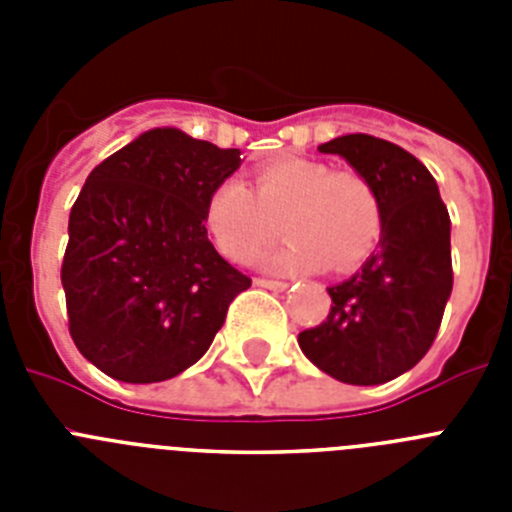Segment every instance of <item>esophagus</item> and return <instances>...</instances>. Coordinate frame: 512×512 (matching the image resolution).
<instances>
[{
	"mask_svg": "<svg viewBox=\"0 0 512 512\" xmlns=\"http://www.w3.org/2000/svg\"><path fill=\"white\" fill-rule=\"evenodd\" d=\"M253 284L264 289H274V292H284V289H287V284L277 282V279H253Z\"/></svg>",
	"mask_w": 512,
	"mask_h": 512,
	"instance_id": "obj_1",
	"label": "esophagus"
}]
</instances>
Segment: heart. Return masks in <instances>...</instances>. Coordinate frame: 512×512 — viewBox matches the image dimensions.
Listing matches in <instances>:
<instances>
[{
  "label": "heart",
  "mask_w": 512,
  "mask_h": 512,
  "mask_svg": "<svg viewBox=\"0 0 512 512\" xmlns=\"http://www.w3.org/2000/svg\"><path fill=\"white\" fill-rule=\"evenodd\" d=\"M205 225L233 261L251 259L282 225L289 241L261 259L266 269L351 271L382 235V200L361 171L284 158L253 176L251 189L238 179L217 184L205 202Z\"/></svg>",
  "instance_id": "b5f03b06"
}]
</instances>
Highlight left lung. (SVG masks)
Wrapping results in <instances>:
<instances>
[{
    "label": "left lung",
    "mask_w": 512,
    "mask_h": 512,
    "mask_svg": "<svg viewBox=\"0 0 512 512\" xmlns=\"http://www.w3.org/2000/svg\"><path fill=\"white\" fill-rule=\"evenodd\" d=\"M369 179L382 200L379 248L354 277L328 289V318L302 330V354L346 384H384L433 346L454 287L451 220L431 171L413 153L374 135L320 146Z\"/></svg>",
    "instance_id": "obj_1"
}]
</instances>
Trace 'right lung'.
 Masks as SVG:
<instances>
[{"mask_svg":"<svg viewBox=\"0 0 512 512\" xmlns=\"http://www.w3.org/2000/svg\"><path fill=\"white\" fill-rule=\"evenodd\" d=\"M241 166L176 128L104 158L69 215L61 284L76 348L107 377L151 384L200 361L251 287L207 238L205 202Z\"/></svg>","mask_w":512,"mask_h":512,"instance_id":"obj_1","label":"right lung"}]
</instances>
